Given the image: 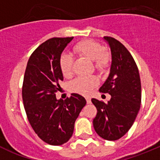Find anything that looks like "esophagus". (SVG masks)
Masks as SVG:
<instances>
[{
	"instance_id": "34e87169",
	"label": "esophagus",
	"mask_w": 160,
	"mask_h": 160,
	"mask_svg": "<svg viewBox=\"0 0 160 160\" xmlns=\"http://www.w3.org/2000/svg\"><path fill=\"white\" fill-rule=\"evenodd\" d=\"M86 100H87V104H90V103H91V99H90V98L87 97V98H86Z\"/></svg>"
}]
</instances>
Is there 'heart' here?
I'll return each instance as SVG.
<instances>
[{"mask_svg":"<svg viewBox=\"0 0 160 160\" xmlns=\"http://www.w3.org/2000/svg\"><path fill=\"white\" fill-rule=\"evenodd\" d=\"M73 50L80 56H83L94 62V69L100 73L107 71L111 66V56L110 53L103 50L101 44L91 39H85L76 44ZM59 68L66 78H69L73 71V58L70 53L63 52L59 58ZM98 84L94 76L77 78L70 82V89L72 92L87 95L93 88Z\"/></svg>","mask_w":160,"mask_h":160,"instance_id":"heart-1","label":"heart"}]
</instances>
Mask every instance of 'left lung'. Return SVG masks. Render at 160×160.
I'll return each mask as SVG.
<instances>
[{
  "instance_id": "obj_1",
  "label": "left lung",
  "mask_w": 160,
  "mask_h": 160,
  "mask_svg": "<svg viewBox=\"0 0 160 160\" xmlns=\"http://www.w3.org/2000/svg\"><path fill=\"white\" fill-rule=\"evenodd\" d=\"M111 47V72L99 92L111 94L105 103L92 98L97 108L93 125L104 139L117 140L132 127L141 105V82L138 67L128 49L111 37H104Z\"/></svg>"
}]
</instances>
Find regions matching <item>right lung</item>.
I'll return each mask as SVG.
<instances>
[{"label": "right lung", "mask_w": 160, "mask_h": 160, "mask_svg": "<svg viewBox=\"0 0 160 160\" xmlns=\"http://www.w3.org/2000/svg\"><path fill=\"white\" fill-rule=\"evenodd\" d=\"M73 38H53L41 44L29 57L24 75L22 99L28 120L38 137L53 146L71 138L74 122L87 103L78 94L65 100H58L55 94L63 81L59 58Z\"/></svg>", "instance_id": "1"}]
</instances>
